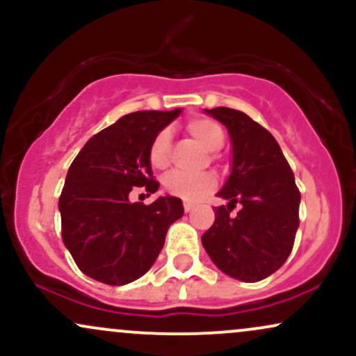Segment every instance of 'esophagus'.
<instances>
[{"instance_id":"obj_1","label":"esophagus","mask_w":356,"mask_h":356,"mask_svg":"<svg viewBox=\"0 0 356 356\" xmlns=\"http://www.w3.org/2000/svg\"><path fill=\"white\" fill-rule=\"evenodd\" d=\"M194 204H192V202H184V211H186V212H191L192 209H194Z\"/></svg>"}]
</instances>
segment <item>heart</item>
I'll use <instances>...</instances> for the list:
<instances>
[{
  "label": "heart",
  "mask_w": 356,
  "mask_h": 356,
  "mask_svg": "<svg viewBox=\"0 0 356 356\" xmlns=\"http://www.w3.org/2000/svg\"><path fill=\"white\" fill-rule=\"evenodd\" d=\"M187 132L197 138L207 150L222 149L226 140V132L222 125L209 117H192L186 122ZM172 150V137L169 130H159L149 145V164L154 169H165L170 161ZM164 187L170 195L184 199V201H197L216 187V177L212 174H186L172 172L164 179Z\"/></svg>",
  "instance_id": "heart-1"
}]
</instances>
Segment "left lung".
<instances>
[{
    "label": "left lung",
    "mask_w": 356,
    "mask_h": 356,
    "mask_svg": "<svg viewBox=\"0 0 356 356\" xmlns=\"http://www.w3.org/2000/svg\"><path fill=\"white\" fill-rule=\"evenodd\" d=\"M229 130L232 172L219 192L227 206L216 212L202 246L220 271L256 283L288 259L300 226V189L276 138L239 110H206ZM238 207L236 215L232 211Z\"/></svg>",
    "instance_id": "obj_1"
}]
</instances>
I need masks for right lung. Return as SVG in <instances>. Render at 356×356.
I'll return each instance as SVG.
<instances>
[{"label": "right lung", "mask_w": 356, "mask_h": 356, "mask_svg": "<svg viewBox=\"0 0 356 356\" xmlns=\"http://www.w3.org/2000/svg\"><path fill=\"white\" fill-rule=\"evenodd\" d=\"M181 113L142 110L95 134L68 169L58 207L61 239L81 273L122 286L145 275L164 248L167 229L182 218V201L159 197L149 206L130 202L134 187L159 189L149 145Z\"/></svg>", "instance_id": "obj_1"}]
</instances>
